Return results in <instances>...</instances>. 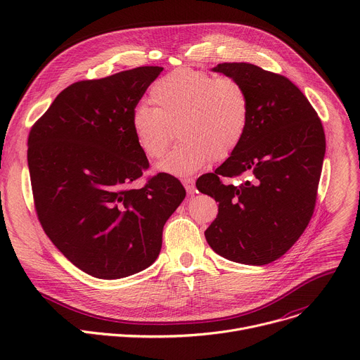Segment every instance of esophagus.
Returning a JSON list of instances; mask_svg holds the SVG:
<instances>
[{"label":"esophagus","mask_w":360,"mask_h":360,"mask_svg":"<svg viewBox=\"0 0 360 360\" xmlns=\"http://www.w3.org/2000/svg\"><path fill=\"white\" fill-rule=\"evenodd\" d=\"M184 186H185L186 192L192 195L195 192V179L193 178H185L184 179Z\"/></svg>","instance_id":"34e87169"}]
</instances>
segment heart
Listing matches in <instances>:
<instances>
[{
  "mask_svg": "<svg viewBox=\"0 0 360 360\" xmlns=\"http://www.w3.org/2000/svg\"><path fill=\"white\" fill-rule=\"evenodd\" d=\"M153 108L139 105L131 117L134 136L149 160H160L174 139H182L158 165L162 172L185 176L225 160L243 141L250 121V99L233 77L181 67L153 82Z\"/></svg>",
  "mask_w": 360,
  "mask_h": 360,
  "instance_id": "heart-1",
  "label": "heart"
}]
</instances>
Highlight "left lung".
<instances>
[{
  "label": "left lung",
  "mask_w": 360,
  "mask_h": 360,
  "mask_svg": "<svg viewBox=\"0 0 360 360\" xmlns=\"http://www.w3.org/2000/svg\"><path fill=\"white\" fill-rule=\"evenodd\" d=\"M214 71L245 85L250 121L231 157L196 181L199 192L219 202L205 238L229 261L266 265L293 246L314 215L325 131L311 102L286 77L246 63L218 64ZM236 176L244 182L229 184Z\"/></svg>",
  "instance_id": "obj_1"
}]
</instances>
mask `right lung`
I'll list each match as a JSON object with an SVG mask.
<instances>
[{"instance_id":"obj_1","label":"right lung","mask_w":360,"mask_h":360,"mask_svg":"<svg viewBox=\"0 0 360 360\" xmlns=\"http://www.w3.org/2000/svg\"><path fill=\"white\" fill-rule=\"evenodd\" d=\"M162 67H138L78 81L58 94L28 135V168L38 221L77 268L120 279L155 262L162 231L186 192L149 168L131 117Z\"/></svg>"}]
</instances>
